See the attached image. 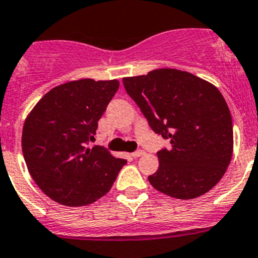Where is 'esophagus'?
<instances>
[{"mask_svg":"<svg viewBox=\"0 0 258 258\" xmlns=\"http://www.w3.org/2000/svg\"><path fill=\"white\" fill-rule=\"evenodd\" d=\"M145 151H142V150H139V151H136V152H133L132 153V156H133L134 158H138V157H141V156H143L145 155Z\"/></svg>","mask_w":258,"mask_h":258,"instance_id":"obj_1","label":"esophagus"}]
</instances>
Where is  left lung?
<instances>
[{
    "label": "left lung",
    "mask_w": 258,
    "mask_h": 258,
    "mask_svg": "<svg viewBox=\"0 0 258 258\" xmlns=\"http://www.w3.org/2000/svg\"><path fill=\"white\" fill-rule=\"evenodd\" d=\"M152 131L171 143L157 152L158 166L148 176L158 192L193 200L214 188L233 155V122L220 91L210 82L178 69H156L122 78Z\"/></svg>",
    "instance_id": "1"
}]
</instances>
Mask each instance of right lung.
I'll list each match as a JSON object with an SVG mask.
<instances>
[{
  "instance_id": "1",
  "label": "right lung",
  "mask_w": 258,
  "mask_h": 258,
  "mask_svg": "<svg viewBox=\"0 0 258 258\" xmlns=\"http://www.w3.org/2000/svg\"><path fill=\"white\" fill-rule=\"evenodd\" d=\"M117 79L72 80L47 92L25 119L21 147L42 192L69 207L106 195L126 160L91 147L98 120L119 89Z\"/></svg>"
}]
</instances>
